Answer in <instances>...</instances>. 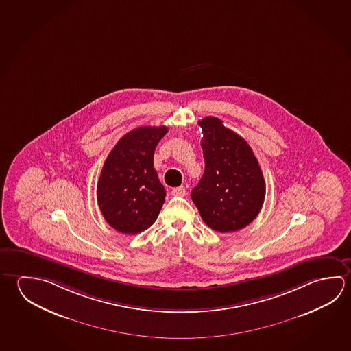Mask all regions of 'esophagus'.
<instances>
[{"label":"esophagus","mask_w":351,"mask_h":351,"mask_svg":"<svg viewBox=\"0 0 351 351\" xmlns=\"http://www.w3.org/2000/svg\"><path fill=\"white\" fill-rule=\"evenodd\" d=\"M171 195H173V196L184 197V195H186V189H184V186L175 187V189L171 191Z\"/></svg>","instance_id":"esophagus-1"}]
</instances>
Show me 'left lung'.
Wrapping results in <instances>:
<instances>
[{"label":"left lung","mask_w":351,"mask_h":351,"mask_svg":"<svg viewBox=\"0 0 351 351\" xmlns=\"http://www.w3.org/2000/svg\"><path fill=\"white\" fill-rule=\"evenodd\" d=\"M201 147L204 173L191 198L204 223L215 232H237L258 217L265 180L249 144L219 118H203Z\"/></svg>","instance_id":"obj_1"}]
</instances>
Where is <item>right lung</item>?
I'll use <instances>...</instances> for the list:
<instances>
[{
	"mask_svg": "<svg viewBox=\"0 0 351 351\" xmlns=\"http://www.w3.org/2000/svg\"><path fill=\"white\" fill-rule=\"evenodd\" d=\"M167 127H139L122 136L107 156L97 202L117 232L142 233L158 218L167 191L154 169V152Z\"/></svg>",
	"mask_w": 351,
	"mask_h": 351,
	"instance_id": "add662e5",
	"label": "right lung"
}]
</instances>
